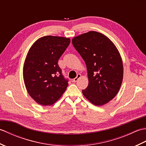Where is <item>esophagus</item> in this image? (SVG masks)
Wrapping results in <instances>:
<instances>
[{
	"label": "esophagus",
	"mask_w": 146,
	"mask_h": 146,
	"mask_svg": "<svg viewBox=\"0 0 146 146\" xmlns=\"http://www.w3.org/2000/svg\"><path fill=\"white\" fill-rule=\"evenodd\" d=\"M81 76H81V75H80V74H78L76 78L73 79V82H76L78 80V79L80 78V77H81Z\"/></svg>",
	"instance_id": "obj_1"
}]
</instances>
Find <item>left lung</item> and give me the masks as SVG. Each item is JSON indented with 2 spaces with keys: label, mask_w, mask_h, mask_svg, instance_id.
<instances>
[{
  "label": "left lung",
  "mask_w": 146,
  "mask_h": 146,
  "mask_svg": "<svg viewBox=\"0 0 146 146\" xmlns=\"http://www.w3.org/2000/svg\"><path fill=\"white\" fill-rule=\"evenodd\" d=\"M72 43L88 71L89 83L82 90L83 95L95 105L107 104L119 92L123 80V63L116 46L96 31L75 37Z\"/></svg>",
  "instance_id": "obj_1"
}]
</instances>
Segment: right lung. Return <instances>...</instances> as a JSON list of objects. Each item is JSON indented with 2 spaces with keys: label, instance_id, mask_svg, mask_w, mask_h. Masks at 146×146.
Returning a JSON list of instances; mask_svg holds the SVG:
<instances>
[{
  "label": "right lung",
  "instance_id": "obj_1",
  "mask_svg": "<svg viewBox=\"0 0 146 146\" xmlns=\"http://www.w3.org/2000/svg\"><path fill=\"white\" fill-rule=\"evenodd\" d=\"M70 43V38L46 36L37 40L29 49L23 78L29 95L38 104H53L66 90L68 80L62 75L58 62Z\"/></svg>",
  "mask_w": 146,
  "mask_h": 146
}]
</instances>
